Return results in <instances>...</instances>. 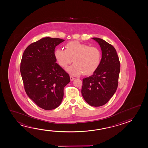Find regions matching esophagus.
<instances>
[{
	"label": "esophagus",
	"mask_w": 148,
	"mask_h": 148,
	"mask_svg": "<svg viewBox=\"0 0 148 148\" xmlns=\"http://www.w3.org/2000/svg\"><path fill=\"white\" fill-rule=\"evenodd\" d=\"M75 78L73 76H70V79L71 81H73V80L75 79Z\"/></svg>",
	"instance_id": "esophagus-1"
}]
</instances>
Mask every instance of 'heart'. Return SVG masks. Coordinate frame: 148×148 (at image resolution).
I'll use <instances>...</instances> for the list:
<instances>
[{"mask_svg":"<svg viewBox=\"0 0 148 148\" xmlns=\"http://www.w3.org/2000/svg\"><path fill=\"white\" fill-rule=\"evenodd\" d=\"M66 50L56 49L55 56L59 65L66 69L73 62L72 66L68 68V72L74 76L91 74L99 66L101 60V52L95 46H90L77 41L66 44Z\"/></svg>","mask_w":148,"mask_h":148,"instance_id":"obj_1","label":"heart"}]
</instances>
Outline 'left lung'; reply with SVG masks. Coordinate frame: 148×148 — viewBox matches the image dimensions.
Instances as JSON below:
<instances>
[{"mask_svg": "<svg viewBox=\"0 0 148 148\" xmlns=\"http://www.w3.org/2000/svg\"><path fill=\"white\" fill-rule=\"evenodd\" d=\"M98 42L102 51L99 66L91 76L82 79V94L92 106L106 104L118 86L120 63L116 49L103 39L92 38Z\"/></svg>", "mask_w": 148, "mask_h": 148, "instance_id": "8db88e82", "label": "left lung"}]
</instances>
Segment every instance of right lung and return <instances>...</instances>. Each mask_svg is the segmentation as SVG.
Listing matches in <instances>:
<instances>
[{
  "label": "right lung",
  "mask_w": 148,
  "mask_h": 148,
  "mask_svg": "<svg viewBox=\"0 0 148 148\" xmlns=\"http://www.w3.org/2000/svg\"><path fill=\"white\" fill-rule=\"evenodd\" d=\"M64 40L44 38L30 44L22 56L20 71L24 89L38 106L45 110L60 105L70 76L56 63L55 49Z\"/></svg>",
  "instance_id": "add662e5"
}]
</instances>
